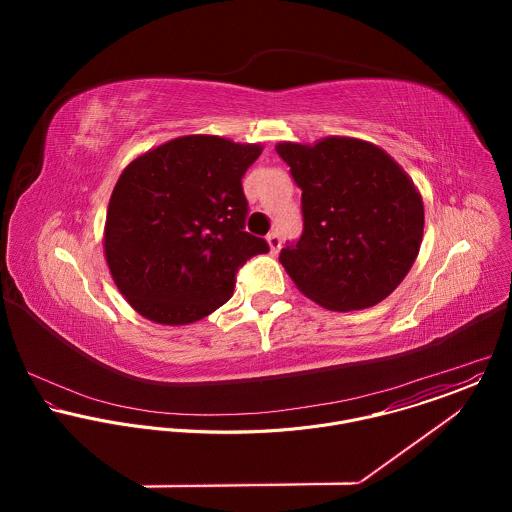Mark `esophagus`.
Returning a JSON list of instances; mask_svg holds the SVG:
<instances>
[{
  "mask_svg": "<svg viewBox=\"0 0 512 512\" xmlns=\"http://www.w3.org/2000/svg\"><path fill=\"white\" fill-rule=\"evenodd\" d=\"M266 242H268V246H270V252H272V254H278V250H280V246H282L280 236H278L276 232H272V234L266 236Z\"/></svg>",
  "mask_w": 512,
  "mask_h": 512,
  "instance_id": "1",
  "label": "esophagus"
}]
</instances>
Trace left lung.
<instances>
[{"label": "left lung", "instance_id": "8db88e82", "mask_svg": "<svg viewBox=\"0 0 512 512\" xmlns=\"http://www.w3.org/2000/svg\"><path fill=\"white\" fill-rule=\"evenodd\" d=\"M301 189L303 232L280 262L295 288L331 311L380 303L410 272L424 201L408 173L365 140L329 136L276 146Z\"/></svg>", "mask_w": 512, "mask_h": 512}]
</instances>
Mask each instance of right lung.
I'll return each mask as SVG.
<instances>
[{"instance_id": "add662e5", "label": "right lung", "mask_w": 512, "mask_h": 512, "mask_svg": "<svg viewBox=\"0 0 512 512\" xmlns=\"http://www.w3.org/2000/svg\"><path fill=\"white\" fill-rule=\"evenodd\" d=\"M260 144L183 136L138 155L106 213L104 256L116 288L149 321L195 323L234 290L238 268L268 242L244 230L246 169Z\"/></svg>"}]
</instances>
